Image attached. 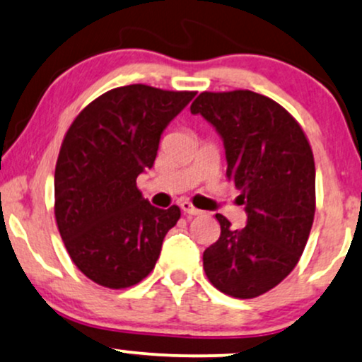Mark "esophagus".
<instances>
[{"label": "esophagus", "mask_w": 362, "mask_h": 362, "mask_svg": "<svg viewBox=\"0 0 362 362\" xmlns=\"http://www.w3.org/2000/svg\"><path fill=\"white\" fill-rule=\"evenodd\" d=\"M180 209L185 212V214H189V216H199V214H202V211H199L197 207H194L192 204L189 202V200H184V202H180Z\"/></svg>", "instance_id": "obj_1"}]
</instances>
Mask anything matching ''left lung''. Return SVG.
Segmentation results:
<instances>
[{"label":"left lung","mask_w":362,"mask_h":362,"mask_svg":"<svg viewBox=\"0 0 362 362\" xmlns=\"http://www.w3.org/2000/svg\"><path fill=\"white\" fill-rule=\"evenodd\" d=\"M190 112L223 139L226 175L247 216L233 229L216 214L221 236L204 251V269L223 293L255 298L285 280L305 250L315 214L312 148L290 112L251 90L202 93Z\"/></svg>","instance_id":"left-lung-1"}]
</instances>
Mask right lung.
Wrapping results in <instances>:
<instances>
[{"label": "right lung", "mask_w": 362, "mask_h": 362, "mask_svg": "<svg viewBox=\"0 0 362 362\" xmlns=\"http://www.w3.org/2000/svg\"><path fill=\"white\" fill-rule=\"evenodd\" d=\"M195 93L133 84L99 95L65 134L55 167V219L77 268L107 286L136 285L155 268L180 209L143 199L139 173Z\"/></svg>", "instance_id": "add662e5"}]
</instances>
